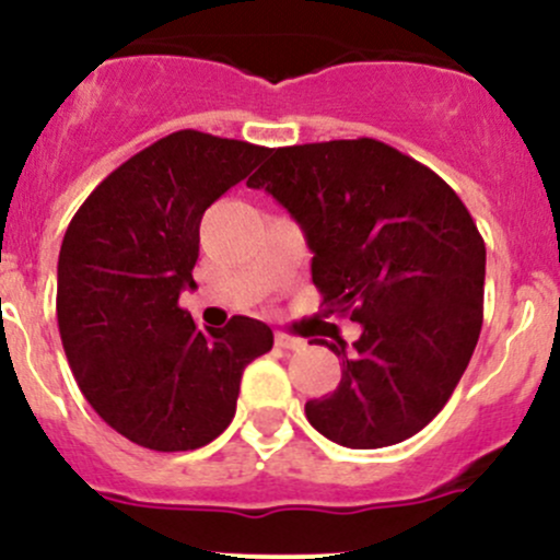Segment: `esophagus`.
<instances>
[{
	"instance_id": "34e87169",
	"label": "esophagus",
	"mask_w": 560,
	"mask_h": 560,
	"mask_svg": "<svg viewBox=\"0 0 560 560\" xmlns=\"http://www.w3.org/2000/svg\"><path fill=\"white\" fill-rule=\"evenodd\" d=\"M276 346L279 348H287V350H300V348H305V342L300 340V337H292V335H287V331H276Z\"/></svg>"
}]
</instances>
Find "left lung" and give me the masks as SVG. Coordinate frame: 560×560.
<instances>
[{"label":"left lung","mask_w":560,"mask_h":560,"mask_svg":"<svg viewBox=\"0 0 560 560\" xmlns=\"http://www.w3.org/2000/svg\"><path fill=\"white\" fill-rule=\"evenodd\" d=\"M298 220L329 313L361 324L342 380L305 404L348 450L411 439L444 409L483 322L487 247L459 196L407 153L372 138L273 149L247 180Z\"/></svg>","instance_id":"left-lung-1"}]
</instances>
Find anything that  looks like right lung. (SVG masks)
Returning a JSON list of instances; mask_svg holds the SVG:
<instances>
[{"label": "right lung", "instance_id": "right-lung-1", "mask_svg": "<svg viewBox=\"0 0 560 560\" xmlns=\"http://www.w3.org/2000/svg\"><path fill=\"white\" fill-rule=\"evenodd\" d=\"M266 153L172 132L110 172L66 231L55 303L66 359L90 407L132 444H210L236 415L244 366L273 348L257 318L199 329L177 303L194 287L201 214Z\"/></svg>", "mask_w": 560, "mask_h": 560}]
</instances>
